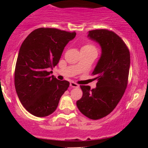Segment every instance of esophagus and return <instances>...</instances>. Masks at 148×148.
Returning <instances> with one entry per match:
<instances>
[{"label": "esophagus", "instance_id": "1", "mask_svg": "<svg viewBox=\"0 0 148 148\" xmlns=\"http://www.w3.org/2000/svg\"><path fill=\"white\" fill-rule=\"evenodd\" d=\"M70 87H73V88H78V87H79V85H78V84L72 82H70Z\"/></svg>", "mask_w": 148, "mask_h": 148}]
</instances>
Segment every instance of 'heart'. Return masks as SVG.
Instances as JSON below:
<instances>
[{
	"mask_svg": "<svg viewBox=\"0 0 148 148\" xmlns=\"http://www.w3.org/2000/svg\"><path fill=\"white\" fill-rule=\"evenodd\" d=\"M95 49V48L93 45H92V44H86V45L84 46L82 49Z\"/></svg>",
	"mask_w": 148,
	"mask_h": 148,
	"instance_id": "b5f03b06",
	"label": "heart"
}]
</instances>
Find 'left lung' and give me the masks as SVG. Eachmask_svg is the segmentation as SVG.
I'll use <instances>...</instances> for the list:
<instances>
[{
	"mask_svg": "<svg viewBox=\"0 0 148 148\" xmlns=\"http://www.w3.org/2000/svg\"><path fill=\"white\" fill-rule=\"evenodd\" d=\"M87 37L101 48V57L92 73L98 82L92 90L89 86H80L83 95L77 101L76 105L87 118L97 120L110 114L125 93L130 56L122 39L112 31L91 30Z\"/></svg>",
	"mask_w": 148,
	"mask_h": 148,
	"instance_id": "left-lung-1",
	"label": "left lung"
}]
</instances>
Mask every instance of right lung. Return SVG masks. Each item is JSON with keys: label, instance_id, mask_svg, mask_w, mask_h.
<instances>
[{"label": "right lung", "instance_id": "right-lung-1", "mask_svg": "<svg viewBox=\"0 0 148 148\" xmlns=\"http://www.w3.org/2000/svg\"><path fill=\"white\" fill-rule=\"evenodd\" d=\"M75 35V32L39 28L22 43L15 65V90L22 105L33 116L52 114L70 86L67 81L50 76L47 70L58 64L64 47Z\"/></svg>", "mask_w": 148, "mask_h": 148}]
</instances>
